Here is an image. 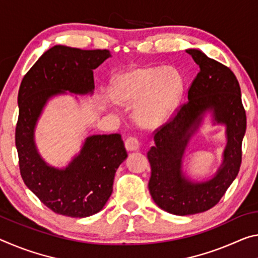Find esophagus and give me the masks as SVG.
Listing matches in <instances>:
<instances>
[{
  "mask_svg": "<svg viewBox=\"0 0 258 258\" xmlns=\"http://www.w3.org/2000/svg\"><path fill=\"white\" fill-rule=\"evenodd\" d=\"M139 146H140V142H139L138 138H136V137H128L125 140V147L128 151L138 150Z\"/></svg>",
  "mask_w": 258,
  "mask_h": 258,
  "instance_id": "1",
  "label": "esophagus"
}]
</instances>
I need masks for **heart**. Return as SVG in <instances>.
<instances>
[{
	"instance_id": "b5f03b06",
	"label": "heart",
	"mask_w": 258,
	"mask_h": 258,
	"mask_svg": "<svg viewBox=\"0 0 258 258\" xmlns=\"http://www.w3.org/2000/svg\"><path fill=\"white\" fill-rule=\"evenodd\" d=\"M182 91V80L173 69H137L124 76L116 96L122 103L138 102V120L142 126L154 127L167 119L177 105Z\"/></svg>"
}]
</instances>
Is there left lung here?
I'll return each instance as SVG.
<instances>
[{
	"label": "left lung",
	"mask_w": 258,
	"mask_h": 258,
	"mask_svg": "<svg viewBox=\"0 0 258 258\" xmlns=\"http://www.w3.org/2000/svg\"><path fill=\"white\" fill-rule=\"evenodd\" d=\"M186 51L200 71L187 91L188 101L154 131L155 145L147 153L151 198L161 209L178 216L204 212L220 201L239 173L247 127L240 85L231 69L198 49ZM207 109H212L215 119L227 124L228 146L216 177L209 182L191 183L181 172V158L201 114Z\"/></svg>",
	"instance_id": "1"
}]
</instances>
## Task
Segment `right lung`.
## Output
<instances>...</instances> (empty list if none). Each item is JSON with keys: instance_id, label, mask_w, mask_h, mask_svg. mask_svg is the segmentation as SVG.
<instances>
[{"instance_id": "right-lung-1", "label": "right lung", "mask_w": 258, "mask_h": 258, "mask_svg": "<svg viewBox=\"0 0 258 258\" xmlns=\"http://www.w3.org/2000/svg\"><path fill=\"white\" fill-rule=\"evenodd\" d=\"M108 57L107 49L55 46L36 60L20 84L15 134L20 175L55 214L84 218L99 212L112 193L118 166L127 157L119 133L87 138L80 154L65 170L48 166L34 145L36 120L49 97L64 91L92 93L93 70Z\"/></svg>"}]
</instances>
